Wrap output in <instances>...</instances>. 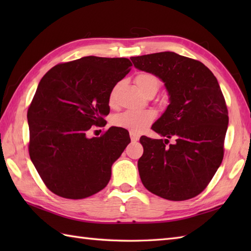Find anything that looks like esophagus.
<instances>
[{
	"mask_svg": "<svg viewBox=\"0 0 251 251\" xmlns=\"http://www.w3.org/2000/svg\"><path fill=\"white\" fill-rule=\"evenodd\" d=\"M130 139H131V142H137L139 140V136L134 134V132H130Z\"/></svg>",
	"mask_w": 251,
	"mask_h": 251,
	"instance_id": "1",
	"label": "esophagus"
}]
</instances>
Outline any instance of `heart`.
<instances>
[{"instance_id":"b5f03b06","label":"heart","mask_w":251,"mask_h":251,"mask_svg":"<svg viewBox=\"0 0 251 251\" xmlns=\"http://www.w3.org/2000/svg\"><path fill=\"white\" fill-rule=\"evenodd\" d=\"M137 87L143 94H147L151 90L157 92L159 86L158 78L151 73H141L135 78ZM114 90L111 94L110 100L113 101ZM155 119V112L152 110H127L114 117V124L123 127L132 132H141Z\"/></svg>"}]
</instances>
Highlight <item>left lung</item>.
<instances>
[{"label":"left lung","mask_w":251,"mask_h":251,"mask_svg":"<svg viewBox=\"0 0 251 251\" xmlns=\"http://www.w3.org/2000/svg\"><path fill=\"white\" fill-rule=\"evenodd\" d=\"M138 70L157 76L169 104L152 129L168 139L140 138L143 154L138 170L143 185L169 201L199 195L223 159L228 124L225 97L216 76L204 63L173 51L130 58Z\"/></svg>","instance_id":"left-lung-1"}]
</instances>
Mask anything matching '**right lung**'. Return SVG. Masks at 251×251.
Returning a JSON list of instances; mask_svg holds the SVG:
<instances>
[{"mask_svg": "<svg viewBox=\"0 0 251 251\" xmlns=\"http://www.w3.org/2000/svg\"><path fill=\"white\" fill-rule=\"evenodd\" d=\"M127 58L96 56L60 63L42 77L28 110L29 154L47 188L81 200L105 188L111 167L130 142L121 127L87 138L105 122L117 82L130 71Z\"/></svg>", "mask_w": 251, "mask_h": 251, "instance_id": "obj_1", "label": "right lung"}]
</instances>
